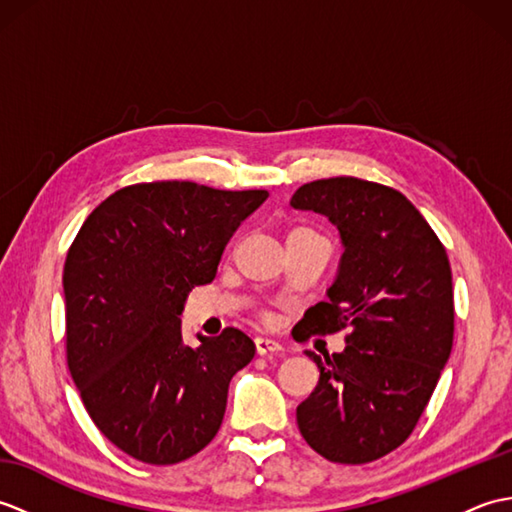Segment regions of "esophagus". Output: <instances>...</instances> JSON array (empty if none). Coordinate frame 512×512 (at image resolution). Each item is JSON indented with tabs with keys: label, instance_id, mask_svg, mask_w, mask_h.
<instances>
[{
	"label": "esophagus",
	"instance_id": "34e87169",
	"mask_svg": "<svg viewBox=\"0 0 512 512\" xmlns=\"http://www.w3.org/2000/svg\"><path fill=\"white\" fill-rule=\"evenodd\" d=\"M255 347H257V354H259V356L281 352V345H279L275 339H268V336H257V339H255Z\"/></svg>",
	"mask_w": 512,
	"mask_h": 512
}]
</instances>
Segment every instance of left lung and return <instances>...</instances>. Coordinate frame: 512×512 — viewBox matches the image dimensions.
<instances>
[{"mask_svg":"<svg viewBox=\"0 0 512 512\" xmlns=\"http://www.w3.org/2000/svg\"><path fill=\"white\" fill-rule=\"evenodd\" d=\"M290 206L328 217L343 244L328 301L297 323L301 339L350 330L339 354L306 350L321 376L297 407L299 431L325 460L374 462L411 436L449 361L447 250L405 195L376 182L314 180Z\"/></svg>","mask_w":512,"mask_h":512,"instance_id":"left-lung-1","label":"left lung"}]
</instances>
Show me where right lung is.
Segmentation results:
<instances>
[{
	"mask_svg": "<svg viewBox=\"0 0 512 512\" xmlns=\"http://www.w3.org/2000/svg\"><path fill=\"white\" fill-rule=\"evenodd\" d=\"M266 198L178 180L132 184L74 237L63 266L70 374L103 436L140 462H182L220 431L228 383L255 343L226 328L191 347L180 314Z\"/></svg>",
	"mask_w": 512,
	"mask_h": 512,
	"instance_id": "obj_1",
	"label": "right lung"
}]
</instances>
